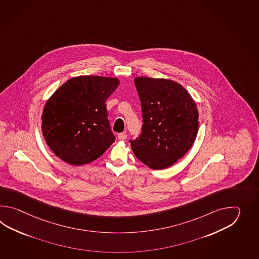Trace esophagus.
I'll return each instance as SVG.
<instances>
[{
  "label": "esophagus",
  "mask_w": 259,
  "mask_h": 259,
  "mask_svg": "<svg viewBox=\"0 0 259 259\" xmlns=\"http://www.w3.org/2000/svg\"><path fill=\"white\" fill-rule=\"evenodd\" d=\"M117 138H118V140H120V141H123V140H126V138H127V133H126V132H122V133H118V135H117Z\"/></svg>",
  "instance_id": "34e87169"
}]
</instances>
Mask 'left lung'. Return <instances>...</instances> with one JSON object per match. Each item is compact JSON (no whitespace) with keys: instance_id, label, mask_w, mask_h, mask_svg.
<instances>
[{"instance_id":"left-lung-1","label":"left lung","mask_w":259,"mask_h":259,"mask_svg":"<svg viewBox=\"0 0 259 259\" xmlns=\"http://www.w3.org/2000/svg\"><path fill=\"white\" fill-rule=\"evenodd\" d=\"M142 104V134L131 140L138 159L153 169L175 164L193 146L198 132V110L181 84L165 78H134Z\"/></svg>"}]
</instances>
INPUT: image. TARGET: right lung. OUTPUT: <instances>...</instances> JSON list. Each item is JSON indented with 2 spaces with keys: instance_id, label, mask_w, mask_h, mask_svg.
<instances>
[{
  "instance_id": "obj_1",
  "label": "right lung",
  "mask_w": 259,
  "mask_h": 259,
  "mask_svg": "<svg viewBox=\"0 0 259 259\" xmlns=\"http://www.w3.org/2000/svg\"><path fill=\"white\" fill-rule=\"evenodd\" d=\"M119 85L116 77L79 76L57 89L44 106L41 130L51 150L73 165L99 158L115 136L105 102Z\"/></svg>"
}]
</instances>
